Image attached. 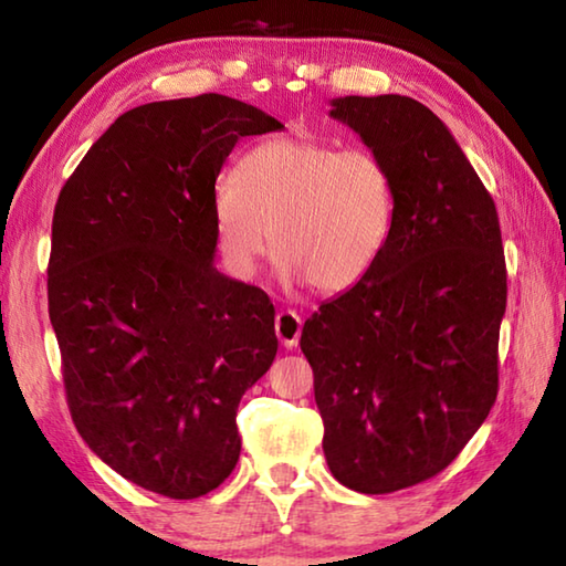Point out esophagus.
I'll return each instance as SVG.
<instances>
[{"label": "esophagus", "mask_w": 566, "mask_h": 566, "mask_svg": "<svg viewBox=\"0 0 566 566\" xmlns=\"http://www.w3.org/2000/svg\"><path fill=\"white\" fill-rule=\"evenodd\" d=\"M274 332L276 337H280V342L284 344L286 349H292L300 344V337H302V317L292 310H284L276 314L274 319Z\"/></svg>", "instance_id": "1"}]
</instances>
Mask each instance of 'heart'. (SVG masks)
Wrapping results in <instances>:
<instances>
[{
  "label": "heart",
  "mask_w": 566,
  "mask_h": 566,
  "mask_svg": "<svg viewBox=\"0 0 566 566\" xmlns=\"http://www.w3.org/2000/svg\"><path fill=\"white\" fill-rule=\"evenodd\" d=\"M397 214L395 177L377 151L310 137L262 142L217 181L219 252L252 276L270 249L290 282L342 294L385 256Z\"/></svg>",
  "instance_id": "1"
}]
</instances>
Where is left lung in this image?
<instances>
[{"instance_id":"1","label":"left lung","mask_w":566,"mask_h":566,"mask_svg":"<svg viewBox=\"0 0 566 566\" xmlns=\"http://www.w3.org/2000/svg\"><path fill=\"white\" fill-rule=\"evenodd\" d=\"M387 161L395 229L367 280L304 322L324 457L361 494L442 472L482 427L500 389L506 264L490 191L452 132L411 97L332 99Z\"/></svg>"}]
</instances>
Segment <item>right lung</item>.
<instances>
[{
	"label": "right lung",
	"instance_id": "add662e5",
	"mask_svg": "<svg viewBox=\"0 0 566 566\" xmlns=\"http://www.w3.org/2000/svg\"><path fill=\"white\" fill-rule=\"evenodd\" d=\"M224 94L124 112L60 191L50 319L76 432L169 500L237 467V407L272 367L274 306L214 266V181L242 137L282 129Z\"/></svg>",
	"mask_w": 566,
	"mask_h": 566
}]
</instances>
